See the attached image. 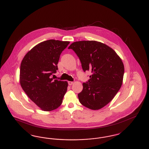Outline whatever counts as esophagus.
Here are the masks:
<instances>
[{
  "instance_id": "1",
  "label": "esophagus",
  "mask_w": 149,
  "mask_h": 149,
  "mask_svg": "<svg viewBox=\"0 0 149 149\" xmlns=\"http://www.w3.org/2000/svg\"><path fill=\"white\" fill-rule=\"evenodd\" d=\"M73 83H74V82L73 81H68V84H69V85H71L72 84H73Z\"/></svg>"
}]
</instances>
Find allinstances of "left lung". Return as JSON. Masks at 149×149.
I'll list each match as a JSON object with an SVG mask.
<instances>
[{
	"label": "left lung",
	"mask_w": 149,
	"mask_h": 149,
	"mask_svg": "<svg viewBox=\"0 0 149 149\" xmlns=\"http://www.w3.org/2000/svg\"><path fill=\"white\" fill-rule=\"evenodd\" d=\"M68 49L79 58L83 71L92 72L78 94L80 103L93 110L106 106L122 84L124 65L120 57L112 48L95 41L75 42Z\"/></svg>",
	"instance_id": "1"
}]
</instances>
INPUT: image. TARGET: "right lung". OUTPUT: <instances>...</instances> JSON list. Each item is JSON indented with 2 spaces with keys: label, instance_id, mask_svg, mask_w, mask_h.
<instances>
[{
  "label": "right lung",
  "instance_id": "1",
  "mask_svg": "<svg viewBox=\"0 0 149 149\" xmlns=\"http://www.w3.org/2000/svg\"><path fill=\"white\" fill-rule=\"evenodd\" d=\"M69 41L49 40L38 43L27 53L20 67V84L31 100L44 111L60 106L68 83L52 78Z\"/></svg>",
  "mask_w": 149,
  "mask_h": 149
}]
</instances>
